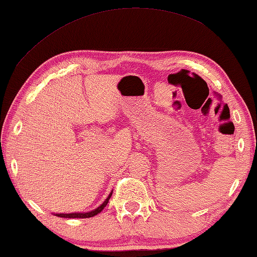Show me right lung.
Masks as SVG:
<instances>
[{"label":"right lung","mask_w":257,"mask_h":257,"mask_svg":"<svg viewBox=\"0 0 257 257\" xmlns=\"http://www.w3.org/2000/svg\"><path fill=\"white\" fill-rule=\"evenodd\" d=\"M112 192L109 193L108 197L105 199V201L101 203L99 207H97L96 209H93L91 211H88V213H71V214H56V216L58 217H64V218H88V217H93L95 215L99 214L101 210H103L105 207H106L107 202L109 200V198H111Z\"/></svg>","instance_id":"add662e5"}]
</instances>
